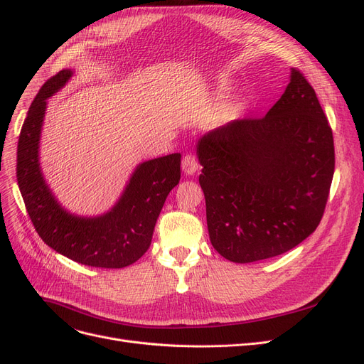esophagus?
<instances>
[{
  "label": "esophagus",
  "instance_id": "34e87169",
  "mask_svg": "<svg viewBox=\"0 0 364 364\" xmlns=\"http://www.w3.org/2000/svg\"><path fill=\"white\" fill-rule=\"evenodd\" d=\"M198 168H199V164H198V161H196L195 156L187 155V156L183 158V161H181V169H183V172H184L186 176H193V174H196Z\"/></svg>",
  "mask_w": 364,
  "mask_h": 364
}]
</instances>
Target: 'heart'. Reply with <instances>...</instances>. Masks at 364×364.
<instances>
[{"instance_id":"heart-1","label":"heart","mask_w":364,"mask_h":364,"mask_svg":"<svg viewBox=\"0 0 364 364\" xmlns=\"http://www.w3.org/2000/svg\"><path fill=\"white\" fill-rule=\"evenodd\" d=\"M232 91V85L228 81L225 80H220L217 82V87H215V94L218 95V97H225V95Z\"/></svg>"}]
</instances>
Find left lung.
I'll return each instance as SVG.
<instances>
[{
  "mask_svg": "<svg viewBox=\"0 0 364 364\" xmlns=\"http://www.w3.org/2000/svg\"><path fill=\"white\" fill-rule=\"evenodd\" d=\"M261 119H235L198 140L209 239L232 262L288 252L320 223L335 171L332 129L316 91L291 69Z\"/></svg>",
  "mask_w": 364,
  "mask_h": 364,
  "instance_id": "8db88e82",
  "label": "left lung"
}]
</instances>
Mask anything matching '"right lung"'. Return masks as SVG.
<instances>
[{
	"instance_id": "add662e5",
	"label": "right lung",
	"mask_w": 364,
	"mask_h": 364,
	"mask_svg": "<svg viewBox=\"0 0 364 364\" xmlns=\"http://www.w3.org/2000/svg\"><path fill=\"white\" fill-rule=\"evenodd\" d=\"M63 69L33 99L17 144V184L35 230L55 252L84 265L124 269L149 250L166 196L180 181V153L141 162L119 199L102 215L72 214L44 178L40 162L47 100L72 78Z\"/></svg>"
}]
</instances>
